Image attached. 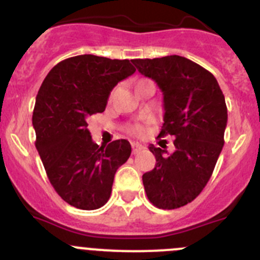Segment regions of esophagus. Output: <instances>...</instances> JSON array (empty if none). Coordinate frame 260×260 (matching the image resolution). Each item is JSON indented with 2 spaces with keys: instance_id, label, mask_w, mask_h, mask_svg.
<instances>
[{
  "instance_id": "1",
  "label": "esophagus",
  "mask_w": 260,
  "mask_h": 260,
  "mask_svg": "<svg viewBox=\"0 0 260 260\" xmlns=\"http://www.w3.org/2000/svg\"><path fill=\"white\" fill-rule=\"evenodd\" d=\"M143 148L142 145H140V143H132V152L133 153H137L138 151H141Z\"/></svg>"
}]
</instances>
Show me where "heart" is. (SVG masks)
Masks as SVG:
<instances>
[{
    "mask_svg": "<svg viewBox=\"0 0 260 260\" xmlns=\"http://www.w3.org/2000/svg\"><path fill=\"white\" fill-rule=\"evenodd\" d=\"M131 133L135 136H142L145 133V127L142 124H135L131 127Z\"/></svg>",
    "mask_w": 260,
    "mask_h": 260,
    "instance_id": "b5f03b06",
    "label": "heart"
}]
</instances>
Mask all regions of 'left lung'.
Returning <instances> with one entry per match:
<instances>
[{"mask_svg": "<svg viewBox=\"0 0 260 260\" xmlns=\"http://www.w3.org/2000/svg\"><path fill=\"white\" fill-rule=\"evenodd\" d=\"M140 74L153 80L164 96L160 137L173 136L175 151L150 145L156 165L142 175L150 202L174 210L188 205L210 180L223 147L228 124L225 96L217 80L180 55L132 59Z\"/></svg>", "mask_w": 260, "mask_h": 260, "instance_id": "1", "label": "left lung"}]
</instances>
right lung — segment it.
Wrapping results in <instances>:
<instances>
[{
  "instance_id": "obj_1",
  "label": "right lung",
  "mask_w": 260,
  "mask_h": 260,
  "mask_svg": "<svg viewBox=\"0 0 260 260\" xmlns=\"http://www.w3.org/2000/svg\"><path fill=\"white\" fill-rule=\"evenodd\" d=\"M135 72L128 59L76 55L55 64L38 91L35 147L53 188L74 207H103L118 168L131 156L127 140L96 145L87 119L104 112L110 91Z\"/></svg>"
}]
</instances>
